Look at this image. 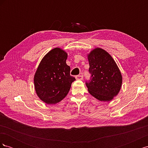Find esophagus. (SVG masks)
Here are the masks:
<instances>
[{"label": "esophagus", "instance_id": "1", "mask_svg": "<svg viewBox=\"0 0 148 148\" xmlns=\"http://www.w3.org/2000/svg\"><path fill=\"white\" fill-rule=\"evenodd\" d=\"M76 79H78V80H82V79H83V76L82 75H77V76H76Z\"/></svg>", "mask_w": 148, "mask_h": 148}]
</instances>
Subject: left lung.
<instances>
[{
	"label": "left lung",
	"instance_id": "left-lung-1",
	"mask_svg": "<svg viewBox=\"0 0 148 148\" xmlns=\"http://www.w3.org/2000/svg\"><path fill=\"white\" fill-rule=\"evenodd\" d=\"M90 79L86 82L89 92L101 101H110L119 92L122 77L109 53L96 48L88 56Z\"/></svg>",
	"mask_w": 148,
	"mask_h": 148
}]
</instances>
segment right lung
Here are the masks:
<instances>
[{"label":"right lung","instance_id":"1","mask_svg":"<svg viewBox=\"0 0 148 148\" xmlns=\"http://www.w3.org/2000/svg\"><path fill=\"white\" fill-rule=\"evenodd\" d=\"M67 53L60 48L49 51L40 62L34 77L36 92L47 104H55L67 95L75 78L66 64Z\"/></svg>","mask_w":148,"mask_h":148}]
</instances>
